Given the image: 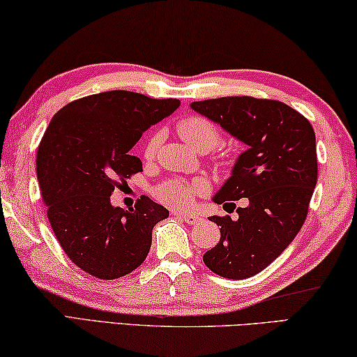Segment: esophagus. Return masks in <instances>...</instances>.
<instances>
[{"instance_id":"obj_1","label":"esophagus","mask_w":357,"mask_h":357,"mask_svg":"<svg viewBox=\"0 0 357 357\" xmlns=\"http://www.w3.org/2000/svg\"><path fill=\"white\" fill-rule=\"evenodd\" d=\"M175 217L182 218L185 223H188V225H196L201 221V218L197 217V215H192V213H175Z\"/></svg>"}]
</instances>
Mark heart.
<instances>
[{"label": "heart", "instance_id": "obj_1", "mask_svg": "<svg viewBox=\"0 0 357 357\" xmlns=\"http://www.w3.org/2000/svg\"><path fill=\"white\" fill-rule=\"evenodd\" d=\"M177 134L183 142L196 151H210L217 147L221 140L220 128L212 120L201 115L185 116L177 123ZM160 145V136L155 134L149 139L145 145L144 156L145 160H153V156ZM206 192V183L201 180H182L171 178L160 183L155 188V197L165 206L174 208H188L191 207L196 196Z\"/></svg>", "mask_w": 357, "mask_h": 357}]
</instances>
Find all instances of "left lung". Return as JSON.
<instances>
[{"label":"left lung","instance_id":"obj_1","mask_svg":"<svg viewBox=\"0 0 357 357\" xmlns=\"http://www.w3.org/2000/svg\"><path fill=\"white\" fill-rule=\"evenodd\" d=\"M191 109L248 145L213 197L223 206L247 197V207L237 208V220L208 218L221 237L202 259L220 277H253L283 253L307 218L318 180L314 131L275 99L226 96L191 102Z\"/></svg>","mask_w":357,"mask_h":357}]
</instances>
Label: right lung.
Returning a JSON list of instances; mask_svg holds the SVG:
<instances>
[{"label": "right lung", "mask_w": 357, "mask_h": 357, "mask_svg": "<svg viewBox=\"0 0 357 357\" xmlns=\"http://www.w3.org/2000/svg\"><path fill=\"white\" fill-rule=\"evenodd\" d=\"M178 106V99L114 90L75 99L52 116L36 156L40 192L63 251L90 275L115 280L137 268L155 225L169 217L149 196L130 210L114 207L110 196L142 172L130 153L142 132Z\"/></svg>", "instance_id": "1"}]
</instances>
